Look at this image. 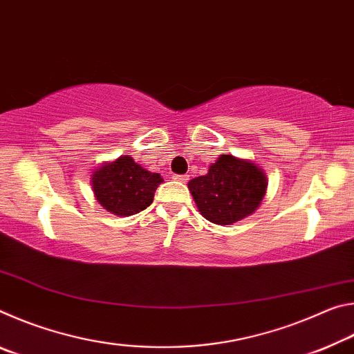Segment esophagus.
Segmentation results:
<instances>
[{
    "instance_id": "esophagus-1",
    "label": "esophagus",
    "mask_w": 354,
    "mask_h": 354,
    "mask_svg": "<svg viewBox=\"0 0 354 354\" xmlns=\"http://www.w3.org/2000/svg\"><path fill=\"white\" fill-rule=\"evenodd\" d=\"M173 179H175L176 183H187L189 176L187 175H173Z\"/></svg>"
}]
</instances>
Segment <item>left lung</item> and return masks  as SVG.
<instances>
[{
  "instance_id": "1",
  "label": "left lung",
  "mask_w": 354,
  "mask_h": 354,
  "mask_svg": "<svg viewBox=\"0 0 354 354\" xmlns=\"http://www.w3.org/2000/svg\"><path fill=\"white\" fill-rule=\"evenodd\" d=\"M189 190L203 217L215 225H231L259 207L267 178L250 160L221 154L205 176L189 181Z\"/></svg>"
}]
</instances>
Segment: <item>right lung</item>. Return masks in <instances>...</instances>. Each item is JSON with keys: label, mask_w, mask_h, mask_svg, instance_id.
Instances as JSON below:
<instances>
[{"label": "right lung", "mask_w": 354, "mask_h": 354, "mask_svg": "<svg viewBox=\"0 0 354 354\" xmlns=\"http://www.w3.org/2000/svg\"><path fill=\"white\" fill-rule=\"evenodd\" d=\"M164 179L134 162L131 156H122L107 162L92 175L95 198L120 217L139 214L153 203L154 192Z\"/></svg>", "instance_id": "add662e5"}]
</instances>
